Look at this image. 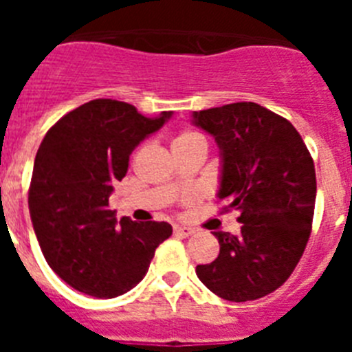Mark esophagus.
<instances>
[{"instance_id":"34e87169","label":"esophagus","mask_w":352,"mask_h":352,"mask_svg":"<svg viewBox=\"0 0 352 352\" xmlns=\"http://www.w3.org/2000/svg\"><path fill=\"white\" fill-rule=\"evenodd\" d=\"M174 232L179 236H190L194 234L195 229L194 227H186V226H174Z\"/></svg>"}]
</instances>
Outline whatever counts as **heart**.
<instances>
[{
    "instance_id": "heart-1",
    "label": "heart",
    "mask_w": 352,
    "mask_h": 352,
    "mask_svg": "<svg viewBox=\"0 0 352 352\" xmlns=\"http://www.w3.org/2000/svg\"><path fill=\"white\" fill-rule=\"evenodd\" d=\"M188 142H206L204 138L199 132H194V130H185L174 139L173 144H188Z\"/></svg>"
}]
</instances>
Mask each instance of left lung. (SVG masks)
I'll return each mask as SVG.
<instances>
[{"mask_svg":"<svg viewBox=\"0 0 352 352\" xmlns=\"http://www.w3.org/2000/svg\"><path fill=\"white\" fill-rule=\"evenodd\" d=\"M192 123L220 149L223 210L239 211L238 236L213 232L220 254L195 268L227 301H250L280 287L300 263L312 229L316 169L298 130L254 102L194 111Z\"/></svg>","mask_w":352,"mask_h":352,"instance_id":"1","label":"left lung"}]
</instances>
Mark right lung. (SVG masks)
Returning <instances> with one entry per match:
<instances>
[{
    "instance_id": "right-lung-1",
    "label": "right lung",
    "mask_w": 352,
    "mask_h": 352,
    "mask_svg": "<svg viewBox=\"0 0 352 352\" xmlns=\"http://www.w3.org/2000/svg\"><path fill=\"white\" fill-rule=\"evenodd\" d=\"M173 111L146 118L126 102L96 98L65 114L43 138L31 176V222L42 254L77 291L95 298L129 292L148 273L155 250L173 234L167 222H118L109 210L130 155Z\"/></svg>"
}]
</instances>
